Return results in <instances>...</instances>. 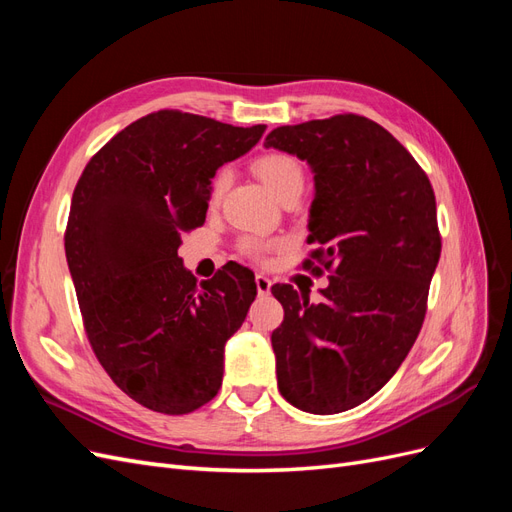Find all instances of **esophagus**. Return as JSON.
Wrapping results in <instances>:
<instances>
[{
  "label": "esophagus",
  "mask_w": 512,
  "mask_h": 512,
  "mask_svg": "<svg viewBox=\"0 0 512 512\" xmlns=\"http://www.w3.org/2000/svg\"><path fill=\"white\" fill-rule=\"evenodd\" d=\"M256 290H258V294L260 297H265V294H269L271 292V280L267 275H256Z\"/></svg>",
  "instance_id": "34e87169"
}]
</instances>
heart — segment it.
<instances>
[{"label": "heart", "instance_id": "obj_1", "mask_svg": "<svg viewBox=\"0 0 512 512\" xmlns=\"http://www.w3.org/2000/svg\"><path fill=\"white\" fill-rule=\"evenodd\" d=\"M254 173L260 177L262 183L267 185V190L277 200L294 190H303V168L297 160L288 156V153H280V151L265 153V156H260L254 162ZM228 185H230V173L226 168H222L220 173L213 177V183H211V203H218ZM273 247L275 243L262 241V239H245L241 243L243 254L256 260L265 258Z\"/></svg>", "mask_w": 512, "mask_h": 512}]
</instances>
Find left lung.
<instances>
[{"instance_id": "left-lung-1", "label": "left lung", "mask_w": 512, "mask_h": 512, "mask_svg": "<svg viewBox=\"0 0 512 512\" xmlns=\"http://www.w3.org/2000/svg\"><path fill=\"white\" fill-rule=\"evenodd\" d=\"M265 147L312 168L318 250L305 267L331 271L320 303L271 288L284 307L271 335L277 389L303 412H346L393 378L423 327L442 252L436 196L408 149L361 115L275 128Z\"/></svg>"}]
</instances>
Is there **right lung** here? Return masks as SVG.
Returning a JSON list of instances; mask_svg holds the SVG:
<instances>
[{"label":"right lung","instance_id":"right-lung-1","mask_svg":"<svg viewBox=\"0 0 512 512\" xmlns=\"http://www.w3.org/2000/svg\"><path fill=\"white\" fill-rule=\"evenodd\" d=\"M265 128L151 113L115 134L74 188L64 241L87 339L119 389L153 412H194L222 386L254 273L228 262L198 286L177 252L205 224L215 170Z\"/></svg>","mask_w":512,"mask_h":512}]
</instances>
